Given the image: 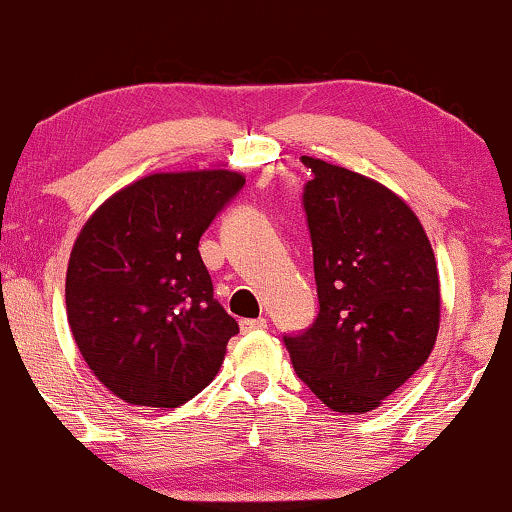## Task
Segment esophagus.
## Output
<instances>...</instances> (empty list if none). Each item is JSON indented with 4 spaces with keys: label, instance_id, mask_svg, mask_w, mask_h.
I'll use <instances>...</instances> for the list:
<instances>
[{
    "label": "esophagus",
    "instance_id": "1",
    "mask_svg": "<svg viewBox=\"0 0 512 512\" xmlns=\"http://www.w3.org/2000/svg\"><path fill=\"white\" fill-rule=\"evenodd\" d=\"M264 327H267V320H264V317H248V320H240V330L243 332L264 330Z\"/></svg>",
    "mask_w": 512,
    "mask_h": 512
}]
</instances>
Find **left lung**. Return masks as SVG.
Segmentation results:
<instances>
[{"mask_svg":"<svg viewBox=\"0 0 512 512\" xmlns=\"http://www.w3.org/2000/svg\"><path fill=\"white\" fill-rule=\"evenodd\" d=\"M303 187L320 313L284 334L291 363L322 404L380 407L431 356L440 284L428 236L404 199L354 170L303 156Z\"/></svg>","mask_w":512,"mask_h":512,"instance_id":"left-lung-1","label":"left lung"}]
</instances>
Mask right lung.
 Listing matches in <instances>:
<instances>
[{
    "label": "right lung",
    "mask_w": 512,
    "mask_h": 512,
    "mask_svg": "<svg viewBox=\"0 0 512 512\" xmlns=\"http://www.w3.org/2000/svg\"><path fill=\"white\" fill-rule=\"evenodd\" d=\"M243 185L233 170L146 175L81 228L67 320L88 368L125 402L175 409L219 373L238 322L214 298L199 238Z\"/></svg>",
    "instance_id": "right-lung-1"
}]
</instances>
